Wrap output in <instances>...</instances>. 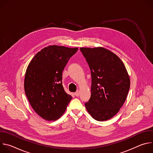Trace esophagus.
<instances>
[{
  "label": "esophagus",
  "mask_w": 153,
  "mask_h": 153,
  "mask_svg": "<svg viewBox=\"0 0 153 153\" xmlns=\"http://www.w3.org/2000/svg\"><path fill=\"white\" fill-rule=\"evenodd\" d=\"M74 94H75V96H77V97L79 96H80V91H79V90H77V91L74 93Z\"/></svg>",
  "instance_id": "obj_1"
}]
</instances>
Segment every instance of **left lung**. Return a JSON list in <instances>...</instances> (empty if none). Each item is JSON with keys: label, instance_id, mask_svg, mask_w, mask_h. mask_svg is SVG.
<instances>
[{"label": "left lung", "instance_id": "left-lung-1", "mask_svg": "<svg viewBox=\"0 0 153 153\" xmlns=\"http://www.w3.org/2000/svg\"><path fill=\"white\" fill-rule=\"evenodd\" d=\"M91 73V97L85 103L98 121L112 118L123 106L130 87L125 65L114 53L103 47L80 48Z\"/></svg>", "mask_w": 153, "mask_h": 153}]
</instances>
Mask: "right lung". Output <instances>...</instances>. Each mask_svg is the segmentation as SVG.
I'll return each instance as SVG.
<instances>
[{
	"instance_id": "1",
	"label": "right lung",
	"mask_w": 153,
	"mask_h": 153,
	"mask_svg": "<svg viewBox=\"0 0 153 153\" xmlns=\"http://www.w3.org/2000/svg\"><path fill=\"white\" fill-rule=\"evenodd\" d=\"M77 48L50 45L32 59L27 67L24 90L35 112L46 120H56L65 113L72 96L65 91L62 71Z\"/></svg>"
}]
</instances>
